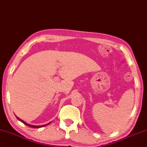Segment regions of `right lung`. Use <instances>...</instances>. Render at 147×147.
<instances>
[{
	"label": "right lung",
	"instance_id": "add662e5",
	"mask_svg": "<svg viewBox=\"0 0 147 147\" xmlns=\"http://www.w3.org/2000/svg\"><path fill=\"white\" fill-rule=\"evenodd\" d=\"M16 118H17V119H18V120H19L20 121H21L22 123H24V125H26V126H28V127H31V128H40V127H45V126L48 125H49V124H50V123H48V124H46V125H40V126H34V125H29V124H28V123H25V122L23 121H22V120H21L20 119H19V118H18V117H16Z\"/></svg>",
	"mask_w": 147,
	"mask_h": 147
}]
</instances>
